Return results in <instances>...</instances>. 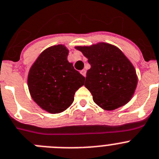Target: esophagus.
<instances>
[{
    "instance_id": "esophagus-1",
    "label": "esophagus",
    "mask_w": 159,
    "mask_h": 159,
    "mask_svg": "<svg viewBox=\"0 0 159 159\" xmlns=\"http://www.w3.org/2000/svg\"><path fill=\"white\" fill-rule=\"evenodd\" d=\"M80 73H81V74H82L83 75H84V76H86V70H81V71H80Z\"/></svg>"
}]
</instances>
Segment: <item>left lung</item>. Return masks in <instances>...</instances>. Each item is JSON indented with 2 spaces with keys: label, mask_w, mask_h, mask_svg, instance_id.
<instances>
[{
  "label": "left lung",
  "mask_w": 159,
  "mask_h": 159,
  "mask_svg": "<svg viewBox=\"0 0 159 159\" xmlns=\"http://www.w3.org/2000/svg\"><path fill=\"white\" fill-rule=\"evenodd\" d=\"M89 59L84 86L94 102L104 110H114L131 100L138 84L134 65L120 49L106 43L75 47Z\"/></svg>",
  "instance_id": "1"
}]
</instances>
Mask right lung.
I'll return each mask as SVG.
<instances>
[{"label":"right lung","instance_id":"add662e5","mask_svg":"<svg viewBox=\"0 0 159 159\" xmlns=\"http://www.w3.org/2000/svg\"><path fill=\"white\" fill-rule=\"evenodd\" d=\"M64 45L48 47L30 69L28 88L34 102L50 113H59L70 106L75 93L84 84L85 78L67 60Z\"/></svg>","mask_w":159,"mask_h":159}]
</instances>
